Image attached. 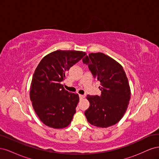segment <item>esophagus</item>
<instances>
[{"label": "esophagus", "instance_id": "obj_1", "mask_svg": "<svg viewBox=\"0 0 159 159\" xmlns=\"http://www.w3.org/2000/svg\"><path fill=\"white\" fill-rule=\"evenodd\" d=\"M79 97H80V99H82L85 98V95H79Z\"/></svg>", "mask_w": 159, "mask_h": 159}]
</instances>
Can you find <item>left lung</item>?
I'll list each match as a JSON object with an SVG mask.
<instances>
[{
  "instance_id": "8db88e82",
  "label": "left lung",
  "mask_w": 159,
  "mask_h": 159,
  "mask_svg": "<svg viewBox=\"0 0 159 159\" xmlns=\"http://www.w3.org/2000/svg\"><path fill=\"white\" fill-rule=\"evenodd\" d=\"M93 78L100 81L101 95H87L89 107L85 111L92 125L105 128L121 119L131 98L128 79L121 65L103 53H91L82 60Z\"/></svg>"
}]
</instances>
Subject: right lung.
<instances>
[{"mask_svg": "<svg viewBox=\"0 0 159 159\" xmlns=\"http://www.w3.org/2000/svg\"><path fill=\"white\" fill-rule=\"evenodd\" d=\"M86 53L56 50L43 57L34 73L30 88L32 106L40 121L54 129L70 124L79 102V95L66 91L61 84L71 66Z\"/></svg>", "mask_w": 159, "mask_h": 159, "instance_id": "add662e5", "label": "right lung"}]
</instances>
